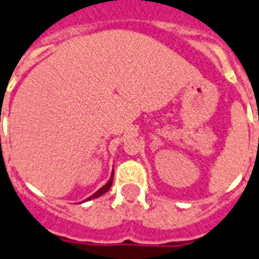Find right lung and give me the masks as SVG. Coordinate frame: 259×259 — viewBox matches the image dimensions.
Wrapping results in <instances>:
<instances>
[{
	"instance_id": "add662e5",
	"label": "right lung",
	"mask_w": 259,
	"mask_h": 259,
	"mask_svg": "<svg viewBox=\"0 0 259 259\" xmlns=\"http://www.w3.org/2000/svg\"><path fill=\"white\" fill-rule=\"evenodd\" d=\"M113 176H114V173H111V176H110V180L108 181V184H106V185H104V186H102V188H101L100 190H97L96 193H94L93 195H90L89 198H86L85 201H89V199L98 198V197H101V195H102V194H105V193H106V191H108L109 189H110L111 184H113Z\"/></svg>"
}]
</instances>
